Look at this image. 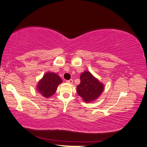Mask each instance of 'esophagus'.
I'll use <instances>...</instances> for the list:
<instances>
[{"label": "esophagus", "instance_id": "esophagus-1", "mask_svg": "<svg viewBox=\"0 0 147 147\" xmlns=\"http://www.w3.org/2000/svg\"><path fill=\"white\" fill-rule=\"evenodd\" d=\"M67 82L68 83H69V84H72L73 83V80L72 79H70V80H67Z\"/></svg>", "mask_w": 147, "mask_h": 147}]
</instances>
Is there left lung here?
Here are the masks:
<instances>
[{"label": "left lung", "mask_w": 147, "mask_h": 147, "mask_svg": "<svg viewBox=\"0 0 147 147\" xmlns=\"http://www.w3.org/2000/svg\"><path fill=\"white\" fill-rule=\"evenodd\" d=\"M104 86L89 71L80 75V84L77 87V92L86 102L96 99L103 92Z\"/></svg>", "instance_id": "1"}]
</instances>
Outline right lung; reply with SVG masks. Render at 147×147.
<instances>
[{"mask_svg":"<svg viewBox=\"0 0 147 147\" xmlns=\"http://www.w3.org/2000/svg\"><path fill=\"white\" fill-rule=\"evenodd\" d=\"M62 82V80L55 73L48 72L40 80L37 86V90L42 96L49 97L56 92L58 86Z\"/></svg>","mask_w":147,"mask_h":147,"instance_id":"obj_1","label":"right lung"}]
</instances>
